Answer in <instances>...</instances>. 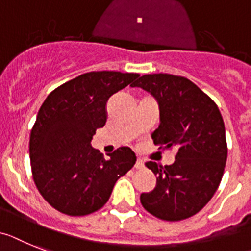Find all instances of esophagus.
Listing matches in <instances>:
<instances>
[{
	"label": "esophagus",
	"instance_id": "obj_1",
	"mask_svg": "<svg viewBox=\"0 0 251 251\" xmlns=\"http://www.w3.org/2000/svg\"><path fill=\"white\" fill-rule=\"evenodd\" d=\"M143 167H144V163H143V161L140 159V158H138V159H136V163H135V168L136 170H142Z\"/></svg>",
	"mask_w": 251,
	"mask_h": 251
}]
</instances>
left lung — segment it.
<instances>
[{
    "label": "left lung",
    "mask_w": 251,
    "mask_h": 251,
    "mask_svg": "<svg viewBox=\"0 0 251 251\" xmlns=\"http://www.w3.org/2000/svg\"><path fill=\"white\" fill-rule=\"evenodd\" d=\"M132 86L158 102L161 124L151 134L154 144L176 151L172 165L145 163L157 175V184L140 201L159 220H186L207 205L222 180L227 159L222 115L213 100L184 76L148 74Z\"/></svg>",
    "instance_id": "left-lung-1"
}]
</instances>
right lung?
Returning <instances> with one entry per match:
<instances>
[{"instance_id": "right-lung-1", "label": "right lung", "mask_w": 251, "mask_h": 251, "mask_svg": "<svg viewBox=\"0 0 251 251\" xmlns=\"http://www.w3.org/2000/svg\"><path fill=\"white\" fill-rule=\"evenodd\" d=\"M139 76L83 74L50 92L39 108L29 142L31 174L42 197L61 213L79 217L100 209L116 181L135 165V153L127 147L104 159L90 142L106 124L109 97Z\"/></svg>"}]
</instances>
